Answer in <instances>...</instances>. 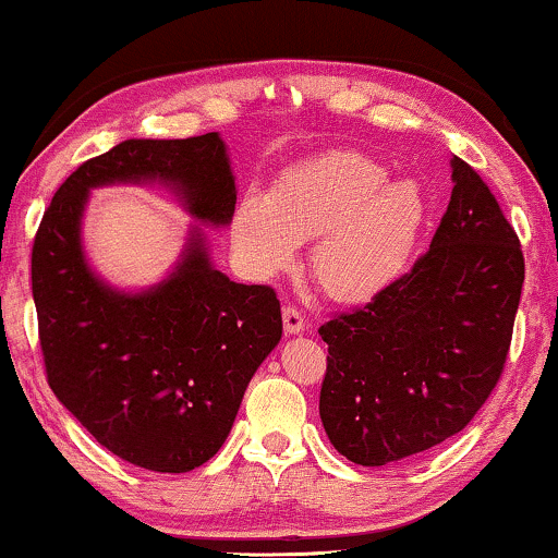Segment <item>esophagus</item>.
Returning <instances> with one entry per match:
<instances>
[{"mask_svg":"<svg viewBox=\"0 0 558 558\" xmlns=\"http://www.w3.org/2000/svg\"><path fill=\"white\" fill-rule=\"evenodd\" d=\"M281 317H284V330L289 336H296V332L305 330V315H302L294 305H287L281 310Z\"/></svg>","mask_w":558,"mask_h":558,"instance_id":"obj_1","label":"esophagus"}]
</instances>
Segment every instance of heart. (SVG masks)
<instances>
[{"mask_svg": "<svg viewBox=\"0 0 558 558\" xmlns=\"http://www.w3.org/2000/svg\"><path fill=\"white\" fill-rule=\"evenodd\" d=\"M428 220V199L412 179H389L385 163L336 150L296 163L269 197L248 194L233 217V245L256 277L294 264L296 243H313L310 271L330 300L364 305L408 271Z\"/></svg>", "mask_w": 558, "mask_h": 558, "instance_id": "heart-1", "label": "heart"}]
</instances>
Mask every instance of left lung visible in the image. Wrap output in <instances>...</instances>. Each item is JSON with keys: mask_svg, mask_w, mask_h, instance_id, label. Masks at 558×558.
<instances>
[{"mask_svg": "<svg viewBox=\"0 0 558 558\" xmlns=\"http://www.w3.org/2000/svg\"><path fill=\"white\" fill-rule=\"evenodd\" d=\"M451 169L430 248L389 292L320 325V421L353 464L385 466L444 444L502 376L523 251L480 173L459 156Z\"/></svg>", "mask_w": 558, "mask_h": 558, "instance_id": "8db88e82", "label": "left lung"}]
</instances>
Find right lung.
<instances>
[{
	"mask_svg": "<svg viewBox=\"0 0 558 558\" xmlns=\"http://www.w3.org/2000/svg\"><path fill=\"white\" fill-rule=\"evenodd\" d=\"M158 182L186 213L228 226L235 179L217 133L122 141L58 186L33 243V300L48 385L94 438L148 472L182 474L226 444L243 392L281 338L277 292L235 284L190 243L161 284L128 294L86 264L89 190Z\"/></svg>",
	"mask_w": 558,
	"mask_h": 558,
	"instance_id": "right-lung-1",
	"label": "right lung"
}]
</instances>
